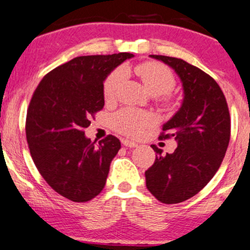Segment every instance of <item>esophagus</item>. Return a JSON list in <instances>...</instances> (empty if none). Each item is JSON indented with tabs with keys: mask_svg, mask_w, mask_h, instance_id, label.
<instances>
[{
	"mask_svg": "<svg viewBox=\"0 0 250 250\" xmlns=\"http://www.w3.org/2000/svg\"><path fill=\"white\" fill-rule=\"evenodd\" d=\"M122 145L125 146V147H128V148L137 147V143H135L134 141H129V140H122Z\"/></svg>",
	"mask_w": 250,
	"mask_h": 250,
	"instance_id": "34e87169",
	"label": "esophagus"
}]
</instances>
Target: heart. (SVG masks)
I'll return each instance as SVG.
<instances>
[{"label": "heart", "instance_id": "b5f03b06", "mask_svg": "<svg viewBox=\"0 0 250 250\" xmlns=\"http://www.w3.org/2000/svg\"><path fill=\"white\" fill-rule=\"evenodd\" d=\"M135 73L142 80L143 84L151 95L167 94L175 85V77L171 70L159 62H143L135 67ZM123 73L121 69H115L109 74L103 84V95L105 101L115 99L117 89L122 81ZM165 103L169 104V99L165 97ZM154 121L153 115L147 111L125 108L117 111L111 116V127L116 131L127 136L135 137L149 127Z\"/></svg>", "mask_w": 250, "mask_h": 250}]
</instances>
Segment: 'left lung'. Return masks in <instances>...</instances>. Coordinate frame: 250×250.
<instances>
[{"mask_svg":"<svg viewBox=\"0 0 250 250\" xmlns=\"http://www.w3.org/2000/svg\"><path fill=\"white\" fill-rule=\"evenodd\" d=\"M175 70L183 85V102L162 127L160 139L174 137L173 154L156 151L146 171L148 190L160 202L174 205L190 199L207 186L220 168L230 140V115L216 81L205 71L176 57L150 55Z\"/></svg>","mask_w":250,"mask_h":250,"instance_id":"left-lung-1","label":"left lung"}]
</instances>
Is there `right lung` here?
Listing matches in <instances>:
<instances>
[{"label":"right lung","instance_id":"1","mask_svg":"<svg viewBox=\"0 0 250 250\" xmlns=\"http://www.w3.org/2000/svg\"><path fill=\"white\" fill-rule=\"evenodd\" d=\"M133 54L79 56L48 73L31 97L25 135L37 170L56 193L87 202L104 188L121 142L108 135L99 145L84 135L104 105L103 82Z\"/></svg>","mask_w":250,"mask_h":250}]
</instances>
